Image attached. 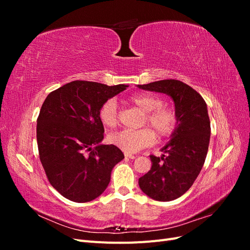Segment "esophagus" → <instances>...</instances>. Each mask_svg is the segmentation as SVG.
Returning a JSON list of instances; mask_svg holds the SVG:
<instances>
[{"instance_id":"1","label":"esophagus","mask_w":250,"mask_h":250,"mask_svg":"<svg viewBox=\"0 0 250 250\" xmlns=\"http://www.w3.org/2000/svg\"><path fill=\"white\" fill-rule=\"evenodd\" d=\"M125 157H126V158H130V160H133V158H135L134 155L129 154V153H125Z\"/></svg>"}]
</instances>
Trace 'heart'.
Returning <instances> with one entry per match:
<instances>
[{"mask_svg":"<svg viewBox=\"0 0 250 250\" xmlns=\"http://www.w3.org/2000/svg\"><path fill=\"white\" fill-rule=\"evenodd\" d=\"M129 102L145 112L143 124H148L149 127L139 130H121L111 133L108 142L111 145L118 147L126 153L139 152L143 148L151 146L154 143L155 134L158 138H168L175 131L178 124L176 111L172 107L165 106L163 98L153 94H139L129 98ZM98 117L104 127H115L119 122L118 104L115 99L105 101L98 112Z\"/></svg>","mask_w":250,"mask_h":250,"instance_id":"1","label":"heart"}]
</instances>
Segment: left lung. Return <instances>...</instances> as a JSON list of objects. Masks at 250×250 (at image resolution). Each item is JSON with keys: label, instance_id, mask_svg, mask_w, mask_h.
I'll return each mask as SVG.
<instances>
[{"label": "left lung", "instance_id": "obj_1", "mask_svg": "<svg viewBox=\"0 0 250 250\" xmlns=\"http://www.w3.org/2000/svg\"><path fill=\"white\" fill-rule=\"evenodd\" d=\"M163 93L175 104L178 124L161 157L150 155L151 169L139 179L141 190L157 201H171L192 187L208 154L210 122L207 103L199 93L179 80L167 79L138 85Z\"/></svg>", "mask_w": 250, "mask_h": 250}]
</instances>
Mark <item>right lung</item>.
<instances>
[{
    "instance_id": "obj_1",
    "label": "right lung",
    "mask_w": 250,
    "mask_h": 250,
    "mask_svg": "<svg viewBox=\"0 0 250 250\" xmlns=\"http://www.w3.org/2000/svg\"><path fill=\"white\" fill-rule=\"evenodd\" d=\"M126 87L76 80L44 100L36 126L40 158L50 184L66 199L82 203L99 197L124 158L118 147L100 144L104 127L98 112Z\"/></svg>"
}]
</instances>
